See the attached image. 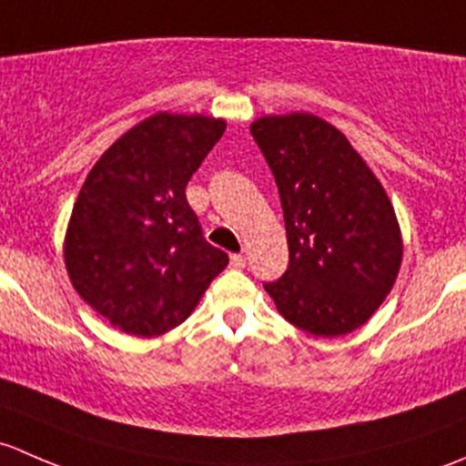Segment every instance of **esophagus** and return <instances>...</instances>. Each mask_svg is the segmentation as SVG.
<instances>
[{
    "label": "esophagus",
    "instance_id": "esophagus-1",
    "mask_svg": "<svg viewBox=\"0 0 466 466\" xmlns=\"http://www.w3.org/2000/svg\"><path fill=\"white\" fill-rule=\"evenodd\" d=\"M229 266L237 268V270H241V268H246V257H243V255H232V257H229Z\"/></svg>",
    "mask_w": 466,
    "mask_h": 466
}]
</instances>
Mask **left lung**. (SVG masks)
Wrapping results in <instances>:
<instances>
[{
  "label": "left lung",
  "instance_id": "1",
  "mask_svg": "<svg viewBox=\"0 0 466 466\" xmlns=\"http://www.w3.org/2000/svg\"><path fill=\"white\" fill-rule=\"evenodd\" d=\"M250 133L275 176L289 238V270L263 289L311 336L363 327L392 290L403 257L383 185L350 139L316 115H266Z\"/></svg>",
  "mask_w": 466,
  "mask_h": 466
}]
</instances>
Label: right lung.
Segmentation results:
<instances>
[{
	"instance_id": "1",
	"label": "right lung",
	"mask_w": 466,
	"mask_h": 466,
	"mask_svg": "<svg viewBox=\"0 0 466 466\" xmlns=\"http://www.w3.org/2000/svg\"><path fill=\"white\" fill-rule=\"evenodd\" d=\"M225 126L157 112L121 135L83 182L65 234V268L76 293L124 333L171 331L229 263L203 238L185 196Z\"/></svg>"
}]
</instances>
